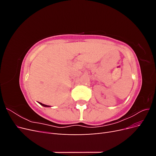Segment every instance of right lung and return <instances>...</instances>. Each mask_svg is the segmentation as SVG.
<instances>
[{"label":"right lung","mask_w":156,"mask_h":156,"mask_svg":"<svg viewBox=\"0 0 156 156\" xmlns=\"http://www.w3.org/2000/svg\"><path fill=\"white\" fill-rule=\"evenodd\" d=\"M41 105H42V106H44V107H49L50 106L49 105H45V104H43V103H40V102H38Z\"/></svg>","instance_id":"obj_1"}]
</instances>
